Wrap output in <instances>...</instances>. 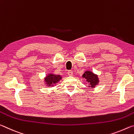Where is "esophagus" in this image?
<instances>
[{
    "mask_svg": "<svg viewBox=\"0 0 134 134\" xmlns=\"http://www.w3.org/2000/svg\"><path fill=\"white\" fill-rule=\"evenodd\" d=\"M67 74H68V75H69V76H72V75H73V72L71 71V70H69V71L67 72Z\"/></svg>",
    "mask_w": 134,
    "mask_h": 134,
    "instance_id": "obj_1",
    "label": "esophagus"
}]
</instances>
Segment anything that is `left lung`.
Returning a JSON list of instances; mask_svg holds the SVG:
<instances>
[{
  "label": "left lung",
  "instance_id": "left-lung-1",
  "mask_svg": "<svg viewBox=\"0 0 134 134\" xmlns=\"http://www.w3.org/2000/svg\"><path fill=\"white\" fill-rule=\"evenodd\" d=\"M82 77L85 79L89 83L88 86L92 88H94L99 82L98 76L91 71H86L83 74Z\"/></svg>",
  "mask_w": 134,
  "mask_h": 134
}]
</instances>
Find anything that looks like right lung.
I'll return each mask as SVG.
<instances>
[{"label": "right lung", "mask_w": 134, "mask_h": 134, "mask_svg": "<svg viewBox=\"0 0 134 134\" xmlns=\"http://www.w3.org/2000/svg\"><path fill=\"white\" fill-rule=\"evenodd\" d=\"M62 76L55 74L49 73L44 78V83L47 87H53L62 80Z\"/></svg>", "instance_id": "right-lung-1"}]
</instances>
